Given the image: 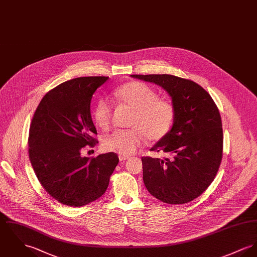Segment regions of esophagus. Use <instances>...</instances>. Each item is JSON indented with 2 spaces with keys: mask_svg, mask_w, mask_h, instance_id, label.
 <instances>
[{
  "mask_svg": "<svg viewBox=\"0 0 257 257\" xmlns=\"http://www.w3.org/2000/svg\"><path fill=\"white\" fill-rule=\"evenodd\" d=\"M128 159H130V157H127V156H121L120 155V157H119V160H120V162H124V161H126Z\"/></svg>",
  "mask_w": 257,
  "mask_h": 257,
  "instance_id": "obj_1",
  "label": "esophagus"
}]
</instances>
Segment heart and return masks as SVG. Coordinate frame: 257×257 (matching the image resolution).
Wrapping results in <instances>:
<instances>
[{
    "mask_svg": "<svg viewBox=\"0 0 257 257\" xmlns=\"http://www.w3.org/2000/svg\"><path fill=\"white\" fill-rule=\"evenodd\" d=\"M115 96L132 110L130 130H117L103 137V149L121 156L134 154L143 144L146 137L157 141L165 137L174 119V107L167 99L158 98L152 87L141 82H131L118 87ZM112 117V106L106 99H100L93 109V119L102 130H107Z\"/></svg>",
    "mask_w": 257,
    "mask_h": 257,
    "instance_id": "heart-1",
    "label": "heart"
}]
</instances>
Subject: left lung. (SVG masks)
<instances>
[{"label": "left lung", "mask_w": 257, "mask_h": 257, "mask_svg": "<svg viewBox=\"0 0 257 257\" xmlns=\"http://www.w3.org/2000/svg\"><path fill=\"white\" fill-rule=\"evenodd\" d=\"M132 77L162 86L175 111L171 131L150 149L168 157L141 159L144 184L164 203H189L210 185L222 160L218 108L208 92L193 81L167 74Z\"/></svg>", "instance_id": "left-lung-1"}]
</instances>
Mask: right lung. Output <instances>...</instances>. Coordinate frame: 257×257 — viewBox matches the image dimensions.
I'll return each instance as SVG.
<instances>
[{
    "label": "right lung",
    "instance_id": "obj_1",
    "mask_svg": "<svg viewBox=\"0 0 257 257\" xmlns=\"http://www.w3.org/2000/svg\"><path fill=\"white\" fill-rule=\"evenodd\" d=\"M108 77H81L55 86L41 100L29 131V159L38 180L59 203L86 205L105 193L119 163L110 152L84 157L97 135L90 101Z\"/></svg>",
    "mask_w": 257,
    "mask_h": 257
}]
</instances>
